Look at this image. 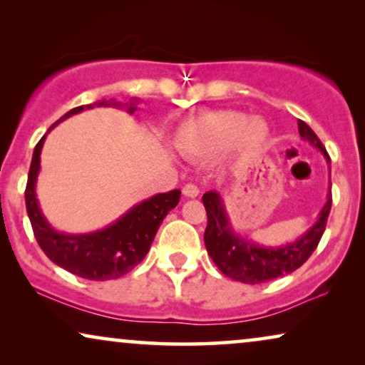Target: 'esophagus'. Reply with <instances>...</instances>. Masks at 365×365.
Listing matches in <instances>:
<instances>
[{
	"instance_id": "34e87169",
	"label": "esophagus",
	"mask_w": 365,
	"mask_h": 365,
	"mask_svg": "<svg viewBox=\"0 0 365 365\" xmlns=\"http://www.w3.org/2000/svg\"><path fill=\"white\" fill-rule=\"evenodd\" d=\"M182 194H184V197L194 199L199 196V189H197V186H194V184H186V186L182 187Z\"/></svg>"
}]
</instances>
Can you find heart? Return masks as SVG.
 <instances>
[{
    "label": "heart",
    "instance_id": "obj_1",
    "mask_svg": "<svg viewBox=\"0 0 365 365\" xmlns=\"http://www.w3.org/2000/svg\"><path fill=\"white\" fill-rule=\"evenodd\" d=\"M269 126L262 118L242 111H214L191 119L178 129L174 146L182 156L214 161L229 151L251 158L266 146Z\"/></svg>",
    "mask_w": 365,
    "mask_h": 365
}]
</instances>
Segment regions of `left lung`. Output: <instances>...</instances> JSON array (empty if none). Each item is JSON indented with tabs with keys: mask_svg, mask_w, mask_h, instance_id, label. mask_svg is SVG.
Instances as JSON below:
<instances>
[{
	"mask_svg": "<svg viewBox=\"0 0 365 365\" xmlns=\"http://www.w3.org/2000/svg\"><path fill=\"white\" fill-rule=\"evenodd\" d=\"M299 134L304 141L317 148L331 163L326 148L319 141L316 133L304 121H299ZM207 212V227L204 232V244L207 254L224 276L244 284H262L291 274L302 266L316 251L326 229L332 199L331 191L327 201L319 212L317 221L302 232L296 241L281 246H266L247 239L234 229L229 217L221 191H207L202 196Z\"/></svg>",
	"mask_w": 365,
	"mask_h": 365,
	"instance_id": "left-lung-1",
	"label": "left lung"
}]
</instances>
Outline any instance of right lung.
I'll return each instance as SVG.
<instances>
[{
    "label": "right lung",
    "instance_id": "1",
    "mask_svg": "<svg viewBox=\"0 0 365 365\" xmlns=\"http://www.w3.org/2000/svg\"><path fill=\"white\" fill-rule=\"evenodd\" d=\"M138 99L133 98L129 103H119L116 99H103L94 104L78 106L58 119L48 133L64 119L78 114L84 109L98 108H126L129 114L136 111ZM48 133L39 139L33 153L31 166H29L26 184V211L31 221L34 237L43 249V252L68 272L89 281H109L118 279L133 271L139 262L146 257L159 226H161L168 212L178 206L181 191L156 194L144 199L128 209L121 217L108 224L106 227L93 232L71 234L54 229L44 216L36 196V182L41 169V149Z\"/></svg>",
    "mask_w": 365,
    "mask_h": 365
}]
</instances>
